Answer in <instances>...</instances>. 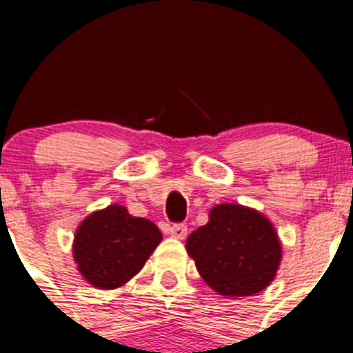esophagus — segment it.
Instances as JSON below:
<instances>
[{
	"instance_id": "1",
	"label": "esophagus",
	"mask_w": 353,
	"mask_h": 353,
	"mask_svg": "<svg viewBox=\"0 0 353 353\" xmlns=\"http://www.w3.org/2000/svg\"><path fill=\"white\" fill-rule=\"evenodd\" d=\"M169 234L174 237V239L183 241L184 237L188 236V225H184V223H176V225L169 227Z\"/></svg>"
}]
</instances>
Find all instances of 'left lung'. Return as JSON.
<instances>
[{
    "label": "left lung",
    "mask_w": 353,
    "mask_h": 353,
    "mask_svg": "<svg viewBox=\"0 0 353 353\" xmlns=\"http://www.w3.org/2000/svg\"><path fill=\"white\" fill-rule=\"evenodd\" d=\"M206 285L223 297H249L275 280L282 263V243L261 212L239 203H220L208 223L186 239Z\"/></svg>",
    "instance_id": "8db88e82"
}]
</instances>
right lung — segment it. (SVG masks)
Instances as JSON below:
<instances>
[{
    "label": "right lung",
    "instance_id": "1",
    "mask_svg": "<svg viewBox=\"0 0 353 353\" xmlns=\"http://www.w3.org/2000/svg\"><path fill=\"white\" fill-rule=\"evenodd\" d=\"M162 241L152 220L109 205L85 216L73 239V259L87 283L101 290L123 287L138 275Z\"/></svg>",
    "mask_w": 353,
    "mask_h": 353
}]
</instances>
